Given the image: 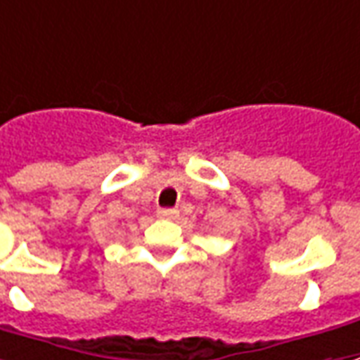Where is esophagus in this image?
<instances>
[{"mask_svg": "<svg viewBox=\"0 0 360 360\" xmlns=\"http://www.w3.org/2000/svg\"><path fill=\"white\" fill-rule=\"evenodd\" d=\"M158 214H160V219H175L179 212L175 211V209H160Z\"/></svg>", "mask_w": 360, "mask_h": 360, "instance_id": "1", "label": "esophagus"}]
</instances>
